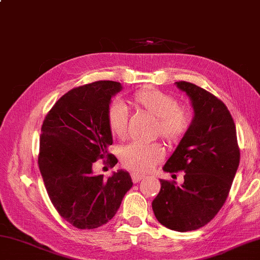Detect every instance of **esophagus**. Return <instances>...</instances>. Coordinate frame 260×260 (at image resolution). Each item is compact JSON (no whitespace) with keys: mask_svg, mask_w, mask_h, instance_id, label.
Wrapping results in <instances>:
<instances>
[{"mask_svg":"<svg viewBox=\"0 0 260 260\" xmlns=\"http://www.w3.org/2000/svg\"><path fill=\"white\" fill-rule=\"evenodd\" d=\"M131 178H132V181H133V183H139L141 179L144 178V176L143 175H140V174L133 173V174H131Z\"/></svg>","mask_w":260,"mask_h":260,"instance_id":"obj_1","label":"esophagus"}]
</instances>
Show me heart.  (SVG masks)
I'll list each match as a JSON object with an SVG mask.
<instances>
[{
  "instance_id": "heart-1",
  "label": "heart",
  "mask_w": 260,
  "mask_h": 260,
  "mask_svg": "<svg viewBox=\"0 0 260 260\" xmlns=\"http://www.w3.org/2000/svg\"><path fill=\"white\" fill-rule=\"evenodd\" d=\"M135 109L154 118L157 124L154 135H160L169 144L181 142L190 131L193 111L190 107L178 105L176 96L157 88H143L131 99ZM107 122L111 134L118 139L126 138L128 132V114L120 102H112L107 110ZM121 165L129 171L145 173L162 161L165 150L159 143H132L119 153Z\"/></svg>"
}]
</instances>
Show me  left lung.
<instances>
[{"mask_svg":"<svg viewBox=\"0 0 260 260\" xmlns=\"http://www.w3.org/2000/svg\"><path fill=\"white\" fill-rule=\"evenodd\" d=\"M176 84L190 96L194 118L164 171L184 172V183L178 186L175 181L160 179L152 209L160 224L187 232L208 224L225 204L239 167L240 148L224 102L196 84Z\"/></svg>","mask_w":260,"mask_h":260,"instance_id":"obj_1","label":"left lung"}]
</instances>
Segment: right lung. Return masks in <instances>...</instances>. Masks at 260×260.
Instances as JSON below:
<instances>
[{"label":"right lung","instance_id":"add662e5","mask_svg":"<svg viewBox=\"0 0 260 260\" xmlns=\"http://www.w3.org/2000/svg\"><path fill=\"white\" fill-rule=\"evenodd\" d=\"M121 89L114 81H98L70 89L45 116L41 128L39 167L52 205L64 220L81 230L100 228L119 208L133 185L129 174L118 171L108 179L94 175L99 159L114 167L117 158L107 110Z\"/></svg>","mask_w":260,"mask_h":260}]
</instances>
